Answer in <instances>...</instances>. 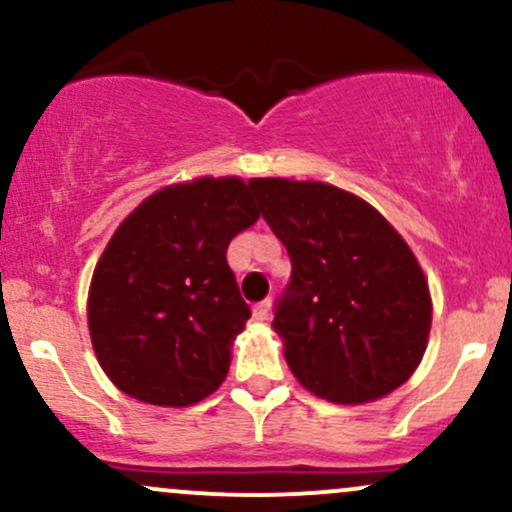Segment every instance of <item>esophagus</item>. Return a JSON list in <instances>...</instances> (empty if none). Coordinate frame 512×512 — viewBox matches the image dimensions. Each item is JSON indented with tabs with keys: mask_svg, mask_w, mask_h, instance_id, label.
<instances>
[{
	"mask_svg": "<svg viewBox=\"0 0 512 512\" xmlns=\"http://www.w3.org/2000/svg\"><path fill=\"white\" fill-rule=\"evenodd\" d=\"M269 310H272V301H260L255 305V308H252V317H255L257 322H264L269 317Z\"/></svg>",
	"mask_w": 512,
	"mask_h": 512,
	"instance_id": "esophagus-1",
	"label": "esophagus"
}]
</instances>
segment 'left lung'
I'll use <instances>...</instances> for the list:
<instances>
[{
  "label": "left lung",
  "mask_w": 512,
  "mask_h": 512,
  "mask_svg": "<svg viewBox=\"0 0 512 512\" xmlns=\"http://www.w3.org/2000/svg\"><path fill=\"white\" fill-rule=\"evenodd\" d=\"M291 257L274 330L305 390L363 404L407 383L426 351L431 296L399 233L370 204L325 182H250Z\"/></svg>",
  "instance_id": "8db88e82"
}]
</instances>
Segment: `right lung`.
<instances>
[{
	"instance_id": "add662e5",
	"label": "right lung",
	"mask_w": 512,
	"mask_h": 512,
	"mask_svg": "<svg viewBox=\"0 0 512 512\" xmlns=\"http://www.w3.org/2000/svg\"><path fill=\"white\" fill-rule=\"evenodd\" d=\"M260 219L250 182L199 178L151 195L96 264L88 330L108 378L158 407H187L223 383L250 317L228 243Z\"/></svg>"
}]
</instances>
